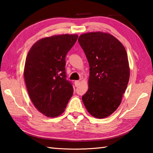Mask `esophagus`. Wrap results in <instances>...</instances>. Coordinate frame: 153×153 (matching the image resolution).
<instances>
[{"label":"esophagus","instance_id":"1","mask_svg":"<svg viewBox=\"0 0 153 153\" xmlns=\"http://www.w3.org/2000/svg\"><path fill=\"white\" fill-rule=\"evenodd\" d=\"M74 83H75V86H76V87H77L79 84V80H76V81L74 82Z\"/></svg>","mask_w":153,"mask_h":153}]
</instances>
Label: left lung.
Instances as JSON below:
<instances>
[{
	"mask_svg": "<svg viewBox=\"0 0 153 153\" xmlns=\"http://www.w3.org/2000/svg\"><path fill=\"white\" fill-rule=\"evenodd\" d=\"M78 42L88 61V90L82 96L88 113L97 118L111 115L120 106L128 86L129 68L124 46L102 32L82 34Z\"/></svg>",
	"mask_w": 153,
	"mask_h": 153,
	"instance_id": "left-lung-1",
	"label": "left lung"
}]
</instances>
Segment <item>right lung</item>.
Wrapping results in <instances>:
<instances>
[{
  "label": "right lung",
  "mask_w": 153,
  "mask_h": 153,
  "mask_svg": "<svg viewBox=\"0 0 153 153\" xmlns=\"http://www.w3.org/2000/svg\"><path fill=\"white\" fill-rule=\"evenodd\" d=\"M76 34L57 35L39 40L28 53L24 79L35 107L47 117L63 113L73 95L67 79L65 56L77 40Z\"/></svg>",
  "instance_id": "add662e5"
}]
</instances>
